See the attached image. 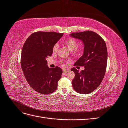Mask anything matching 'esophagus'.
I'll return each mask as SVG.
<instances>
[{
	"label": "esophagus",
	"instance_id": "obj_1",
	"mask_svg": "<svg viewBox=\"0 0 128 128\" xmlns=\"http://www.w3.org/2000/svg\"><path fill=\"white\" fill-rule=\"evenodd\" d=\"M68 70H66V69H63V72L64 73H65V72H68Z\"/></svg>",
	"mask_w": 128,
	"mask_h": 128
}]
</instances>
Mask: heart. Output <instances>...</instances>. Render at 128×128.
I'll return each instance as SVG.
<instances>
[{"label":"heart","mask_w":128,"mask_h":128,"mask_svg":"<svg viewBox=\"0 0 128 128\" xmlns=\"http://www.w3.org/2000/svg\"><path fill=\"white\" fill-rule=\"evenodd\" d=\"M65 45L71 51L72 55L75 57L80 56L83 51V48L81 47H78V42L74 38H69L66 40L64 42ZM59 48V45L58 42H56L53 46L52 52L53 53H56ZM61 64L63 63V61H60Z\"/></svg>","instance_id":"b5f03b06"}]
</instances>
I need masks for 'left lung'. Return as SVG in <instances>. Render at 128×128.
Instances as JSON below:
<instances>
[{
	"instance_id": "obj_1",
	"label": "left lung",
	"mask_w": 128,
	"mask_h": 128,
	"mask_svg": "<svg viewBox=\"0 0 128 128\" xmlns=\"http://www.w3.org/2000/svg\"><path fill=\"white\" fill-rule=\"evenodd\" d=\"M70 36L81 40L84 45L83 55L74 66H83L85 69L80 72L75 68L71 69L75 74L72 86L79 94H90L99 86L105 75L108 54L106 42L92 31L74 32Z\"/></svg>"
}]
</instances>
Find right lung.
<instances>
[{
    "mask_svg": "<svg viewBox=\"0 0 128 128\" xmlns=\"http://www.w3.org/2000/svg\"><path fill=\"white\" fill-rule=\"evenodd\" d=\"M63 33L37 32L27 38L23 46L21 65L25 78L34 91L48 94L56 90L62 70L58 66L50 68L46 58L52 56L53 45Z\"/></svg>",
    "mask_w": 128,
    "mask_h": 128,
    "instance_id": "obj_1",
    "label": "right lung"
}]
</instances>
